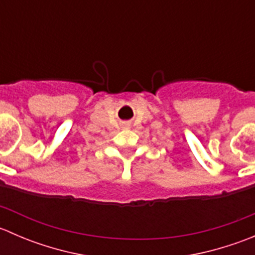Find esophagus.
<instances>
[{
    "mask_svg": "<svg viewBox=\"0 0 255 255\" xmlns=\"http://www.w3.org/2000/svg\"><path fill=\"white\" fill-rule=\"evenodd\" d=\"M123 127L129 128V127H130V123H129V122H125V123H123Z\"/></svg>",
    "mask_w": 255,
    "mask_h": 255,
    "instance_id": "esophagus-1",
    "label": "esophagus"
}]
</instances>
